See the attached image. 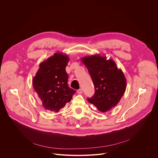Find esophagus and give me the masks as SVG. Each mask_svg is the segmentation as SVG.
Returning a JSON list of instances; mask_svg holds the SVG:
<instances>
[{
    "label": "esophagus",
    "instance_id": "1",
    "mask_svg": "<svg viewBox=\"0 0 158 158\" xmlns=\"http://www.w3.org/2000/svg\"><path fill=\"white\" fill-rule=\"evenodd\" d=\"M77 94H82L83 90H82V89H79V90H77Z\"/></svg>",
    "mask_w": 158,
    "mask_h": 158
}]
</instances>
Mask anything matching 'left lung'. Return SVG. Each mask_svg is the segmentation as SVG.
Masks as SVG:
<instances>
[{
	"label": "left lung",
	"mask_w": 158,
	"mask_h": 158,
	"mask_svg": "<svg viewBox=\"0 0 158 158\" xmlns=\"http://www.w3.org/2000/svg\"><path fill=\"white\" fill-rule=\"evenodd\" d=\"M87 67L93 81L95 94L87 100L102 112L115 107L127 88V80L121 69L111 59L100 55L81 59Z\"/></svg>",
	"instance_id": "left-lung-1"
}]
</instances>
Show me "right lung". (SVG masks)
<instances>
[{
	"mask_svg": "<svg viewBox=\"0 0 158 158\" xmlns=\"http://www.w3.org/2000/svg\"><path fill=\"white\" fill-rule=\"evenodd\" d=\"M68 56L56 52L40 64L33 79V85L44 109L58 112L72 99L76 91L68 85V75L66 67Z\"/></svg>",
	"mask_w": 158,
	"mask_h": 158,
	"instance_id": "right-lung-1",
	"label": "right lung"
}]
</instances>
